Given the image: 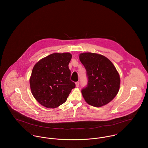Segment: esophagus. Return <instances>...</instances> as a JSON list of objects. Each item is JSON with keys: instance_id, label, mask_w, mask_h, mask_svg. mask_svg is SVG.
Wrapping results in <instances>:
<instances>
[{"instance_id": "obj_1", "label": "esophagus", "mask_w": 148, "mask_h": 148, "mask_svg": "<svg viewBox=\"0 0 148 148\" xmlns=\"http://www.w3.org/2000/svg\"><path fill=\"white\" fill-rule=\"evenodd\" d=\"M76 87H79V84H80V83H79V82H76Z\"/></svg>"}]
</instances>
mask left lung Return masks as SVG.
I'll return each instance as SVG.
<instances>
[{"label": "left lung", "mask_w": 148, "mask_h": 148, "mask_svg": "<svg viewBox=\"0 0 148 148\" xmlns=\"http://www.w3.org/2000/svg\"><path fill=\"white\" fill-rule=\"evenodd\" d=\"M79 58L88 78V84L82 90L85 101L96 107L105 106L119 90L120 78L118 72L112 63L101 55L83 53Z\"/></svg>", "instance_id": "8db88e82"}]
</instances>
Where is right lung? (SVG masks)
<instances>
[{
	"mask_svg": "<svg viewBox=\"0 0 148 148\" xmlns=\"http://www.w3.org/2000/svg\"><path fill=\"white\" fill-rule=\"evenodd\" d=\"M69 53H55L33 68L29 79L32 93L42 106L54 108L64 103L76 85L71 80Z\"/></svg>",
	"mask_w": 148,
	"mask_h": 148,
	"instance_id": "obj_1",
	"label": "right lung"
}]
</instances>
